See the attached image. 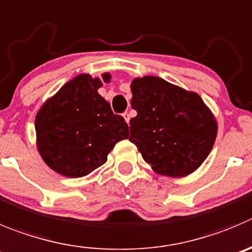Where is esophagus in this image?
I'll return each mask as SVG.
<instances>
[{
	"label": "esophagus",
	"mask_w": 252,
	"mask_h": 252,
	"mask_svg": "<svg viewBox=\"0 0 252 252\" xmlns=\"http://www.w3.org/2000/svg\"><path fill=\"white\" fill-rule=\"evenodd\" d=\"M124 117H125V120H126V122H130V114H128V112H125L124 114Z\"/></svg>",
	"instance_id": "obj_1"
}]
</instances>
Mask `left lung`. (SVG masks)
Wrapping results in <instances>:
<instances>
[{
  "mask_svg": "<svg viewBox=\"0 0 252 252\" xmlns=\"http://www.w3.org/2000/svg\"><path fill=\"white\" fill-rule=\"evenodd\" d=\"M130 141L157 173L184 177L195 171L212 151L217 121L195 93L157 76L131 84Z\"/></svg>",
  "mask_w": 252,
  "mask_h": 252,
  "instance_id": "1",
  "label": "left lung"
}]
</instances>
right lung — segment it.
Wrapping results in <instances>:
<instances>
[{
	"mask_svg": "<svg viewBox=\"0 0 252 252\" xmlns=\"http://www.w3.org/2000/svg\"><path fill=\"white\" fill-rule=\"evenodd\" d=\"M110 81L109 74L102 75ZM99 79L81 74L66 83L35 116L37 146L57 173L78 178L107 160L119 141L128 138L125 119L97 93Z\"/></svg>",
	"mask_w": 252,
	"mask_h": 252,
	"instance_id": "obj_1",
	"label": "right lung"
}]
</instances>
